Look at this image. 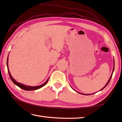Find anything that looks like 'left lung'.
Here are the masks:
<instances>
[{
	"instance_id": "left-lung-1",
	"label": "left lung",
	"mask_w": 122,
	"mask_h": 122,
	"mask_svg": "<svg viewBox=\"0 0 122 122\" xmlns=\"http://www.w3.org/2000/svg\"><path fill=\"white\" fill-rule=\"evenodd\" d=\"M114 68H113V72H112V74H111V77H110V79H109V80H108V82H107V84H106L105 85V86L104 87H103V89H101L100 91H101V90H102L103 89H104V88L106 87V86H107V85L108 84V83H109L110 82V80H111V77H112V75H113V71H114ZM77 92V91H76ZM84 95H86V94H84ZM87 95H90V94H86Z\"/></svg>"
}]
</instances>
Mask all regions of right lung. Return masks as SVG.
I'll return each instance as SVG.
<instances>
[{
	"label": "right lung",
	"mask_w": 122,
	"mask_h": 122,
	"mask_svg": "<svg viewBox=\"0 0 122 122\" xmlns=\"http://www.w3.org/2000/svg\"><path fill=\"white\" fill-rule=\"evenodd\" d=\"M7 68H8V71L9 75L10 76V79H11V80H12V81L14 82V84H15V85H17L18 86H19L20 88H21V89L24 90H25V91H32V90H36L39 89H40V88L43 87V86H45V85L46 84V83H47L49 79L47 80H46V82L45 83H43V84L39 85V86H27V85H23L21 83H19L17 82V81H15V79L13 78L12 76H11V74H10L9 70L8 69V58H7Z\"/></svg>",
	"instance_id": "obj_1"
}]
</instances>
